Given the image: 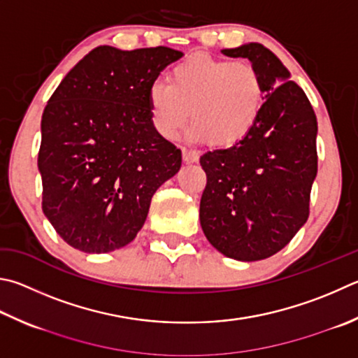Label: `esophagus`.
<instances>
[{
	"instance_id": "esophagus-1",
	"label": "esophagus",
	"mask_w": 358,
	"mask_h": 358,
	"mask_svg": "<svg viewBox=\"0 0 358 358\" xmlns=\"http://www.w3.org/2000/svg\"><path fill=\"white\" fill-rule=\"evenodd\" d=\"M181 153H183V159L185 162H197L199 161V153L194 150H187V148H181Z\"/></svg>"
}]
</instances>
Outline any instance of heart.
<instances>
[{"label": "heart", "instance_id": "obj_1", "mask_svg": "<svg viewBox=\"0 0 358 358\" xmlns=\"http://www.w3.org/2000/svg\"><path fill=\"white\" fill-rule=\"evenodd\" d=\"M148 111L159 136L172 139L187 120V139L231 147L245 139L262 114L264 89L249 62L192 56L171 71V84L153 83Z\"/></svg>", "mask_w": 358, "mask_h": 358}]
</instances>
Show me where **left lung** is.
I'll use <instances>...</instances> for the list:
<instances>
[{"label": "left lung", "mask_w": 358, "mask_h": 358, "mask_svg": "<svg viewBox=\"0 0 358 358\" xmlns=\"http://www.w3.org/2000/svg\"><path fill=\"white\" fill-rule=\"evenodd\" d=\"M222 53L252 62L264 103L245 139L200 157L206 173L200 225L222 255L258 262L282 250L307 222L317 122L307 95L271 50L250 42Z\"/></svg>", "instance_id": "1"}]
</instances>
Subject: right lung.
<instances>
[{
  "mask_svg": "<svg viewBox=\"0 0 358 358\" xmlns=\"http://www.w3.org/2000/svg\"><path fill=\"white\" fill-rule=\"evenodd\" d=\"M181 56L101 45L51 95L37 159L42 210L69 245L108 253L131 243L153 194L180 171L181 150L155 131L147 95Z\"/></svg>",
  "mask_w": 358,
  "mask_h": 358,
  "instance_id": "obj_1",
  "label": "right lung"
}]
</instances>
